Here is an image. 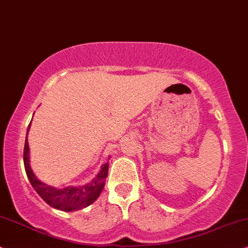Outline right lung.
Wrapping results in <instances>:
<instances>
[{"instance_id":"obj_1","label":"right lung","mask_w":248,"mask_h":248,"mask_svg":"<svg viewBox=\"0 0 248 248\" xmlns=\"http://www.w3.org/2000/svg\"><path fill=\"white\" fill-rule=\"evenodd\" d=\"M29 124L27 134L29 131ZM24 164L26 173L29 181H31V186L34 189L37 191V194L45 201L48 205H51L54 209L61 210V211H76L81 210L84 207L91 205L94 203L100 194L103 190L105 179L108 177V164L105 163L102 167V170L100 173L97 174L96 178L92 181L91 184L85 185L81 187H65L63 189H58V188L51 187L42 181H39L37 178L35 177L34 172L31 169V164H29V146L28 140L25 141V150H24Z\"/></svg>"}]
</instances>
